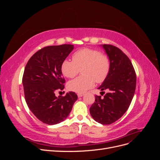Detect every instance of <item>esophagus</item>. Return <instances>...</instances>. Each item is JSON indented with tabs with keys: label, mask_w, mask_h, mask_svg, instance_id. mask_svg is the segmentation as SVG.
I'll list each match as a JSON object with an SVG mask.
<instances>
[{
	"label": "esophagus",
	"mask_w": 160,
	"mask_h": 160,
	"mask_svg": "<svg viewBox=\"0 0 160 160\" xmlns=\"http://www.w3.org/2000/svg\"><path fill=\"white\" fill-rule=\"evenodd\" d=\"M84 95L83 93H78L77 94V96H78V98H81V97H83Z\"/></svg>",
	"instance_id": "obj_1"
}]
</instances>
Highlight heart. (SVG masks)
Returning a JSON list of instances; mask_svg holds the SVG:
<instances>
[{
	"instance_id": "b5f03b06",
	"label": "heart",
	"mask_w": 160,
	"mask_h": 160,
	"mask_svg": "<svg viewBox=\"0 0 160 160\" xmlns=\"http://www.w3.org/2000/svg\"><path fill=\"white\" fill-rule=\"evenodd\" d=\"M72 61L65 59L62 62V74L67 78H73L81 70V75L70 81L67 88L72 91L82 93L93 88L96 83L105 80L110 70L109 57L99 51L85 48L75 51Z\"/></svg>"
}]
</instances>
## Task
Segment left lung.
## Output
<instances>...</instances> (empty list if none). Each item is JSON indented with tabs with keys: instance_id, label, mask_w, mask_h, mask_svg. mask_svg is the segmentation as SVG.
Wrapping results in <instances>:
<instances>
[{
	"instance_id": "8db88e82",
	"label": "left lung",
	"mask_w": 160,
	"mask_h": 160,
	"mask_svg": "<svg viewBox=\"0 0 160 160\" xmlns=\"http://www.w3.org/2000/svg\"><path fill=\"white\" fill-rule=\"evenodd\" d=\"M101 46L109 57L110 70L98 89L109 92L103 98L96 95L89 111L97 122L109 125L122 118L128 109L135 93L136 74L132 62L122 50L111 45Z\"/></svg>"
}]
</instances>
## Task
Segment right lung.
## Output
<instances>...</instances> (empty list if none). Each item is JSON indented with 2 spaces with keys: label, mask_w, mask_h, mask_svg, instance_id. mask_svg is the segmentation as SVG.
<instances>
[{
  "label": "right lung",
  "mask_w": 160,
  "mask_h": 160,
  "mask_svg": "<svg viewBox=\"0 0 160 160\" xmlns=\"http://www.w3.org/2000/svg\"><path fill=\"white\" fill-rule=\"evenodd\" d=\"M74 49L72 45L48 46L36 52L24 71L22 85L28 107L42 123L55 125L69 115L77 95L72 91L65 96H55L64 89L65 80L61 65Z\"/></svg>",
  "instance_id": "obj_1"
}]
</instances>
